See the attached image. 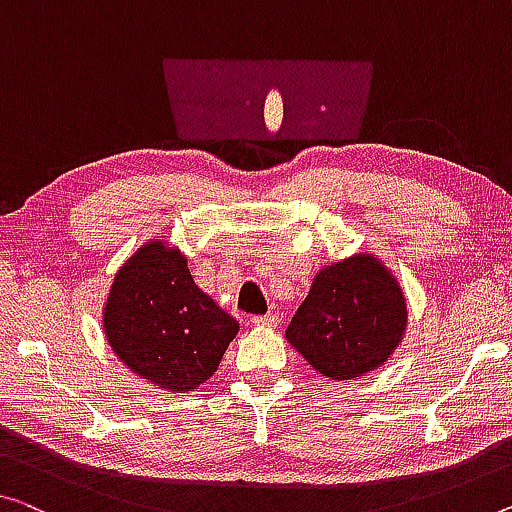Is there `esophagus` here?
<instances>
[{"instance_id": "34e87169", "label": "esophagus", "mask_w": 512, "mask_h": 512, "mask_svg": "<svg viewBox=\"0 0 512 512\" xmlns=\"http://www.w3.org/2000/svg\"><path fill=\"white\" fill-rule=\"evenodd\" d=\"M251 322H254L256 327H277L279 316L277 313H265V316H254L251 318Z\"/></svg>"}]
</instances>
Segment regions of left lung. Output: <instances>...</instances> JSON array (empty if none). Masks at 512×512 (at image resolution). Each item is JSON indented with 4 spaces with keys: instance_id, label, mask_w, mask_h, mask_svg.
Instances as JSON below:
<instances>
[{
    "instance_id": "obj_1",
    "label": "left lung",
    "mask_w": 512,
    "mask_h": 512,
    "mask_svg": "<svg viewBox=\"0 0 512 512\" xmlns=\"http://www.w3.org/2000/svg\"><path fill=\"white\" fill-rule=\"evenodd\" d=\"M407 300L380 256L355 254L320 267L290 320L286 341L334 382L384 366L403 343Z\"/></svg>"
}]
</instances>
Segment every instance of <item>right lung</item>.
Returning a JSON list of instances; mask_svg holds the SVG:
<instances>
[{"mask_svg":"<svg viewBox=\"0 0 512 512\" xmlns=\"http://www.w3.org/2000/svg\"><path fill=\"white\" fill-rule=\"evenodd\" d=\"M238 320L196 286L187 256L148 240L114 274L102 304V332L125 368L171 393L215 375Z\"/></svg>","mask_w":512,"mask_h":512,"instance_id":"1","label":"right lung"}]
</instances>
